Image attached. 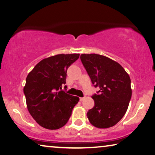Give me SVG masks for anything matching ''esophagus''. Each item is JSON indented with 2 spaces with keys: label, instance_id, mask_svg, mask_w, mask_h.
Listing matches in <instances>:
<instances>
[{
  "label": "esophagus",
  "instance_id": "obj_1",
  "mask_svg": "<svg viewBox=\"0 0 155 155\" xmlns=\"http://www.w3.org/2000/svg\"><path fill=\"white\" fill-rule=\"evenodd\" d=\"M84 98L85 97H80V101H83L84 100Z\"/></svg>",
  "mask_w": 155,
  "mask_h": 155
}]
</instances>
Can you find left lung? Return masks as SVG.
<instances>
[{
  "label": "left lung",
  "mask_w": 155,
  "mask_h": 155,
  "mask_svg": "<svg viewBox=\"0 0 155 155\" xmlns=\"http://www.w3.org/2000/svg\"><path fill=\"white\" fill-rule=\"evenodd\" d=\"M81 61L100 89L92 96L94 107L87 112L89 122L97 128L115 125L127 111L132 97L131 80L120 64L105 56L82 54Z\"/></svg>",
  "instance_id": "1"
}]
</instances>
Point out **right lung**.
Wrapping results in <instances>:
<instances>
[{
  "mask_svg": "<svg viewBox=\"0 0 155 155\" xmlns=\"http://www.w3.org/2000/svg\"><path fill=\"white\" fill-rule=\"evenodd\" d=\"M79 57L80 54H60L44 59L26 78L23 92L28 109L46 129L58 130L65 125L79 101L78 97L61 90L68 68Z\"/></svg>",
  "mask_w": 155,
  "mask_h": 155,
  "instance_id": "1",
  "label": "right lung"
}]
</instances>
